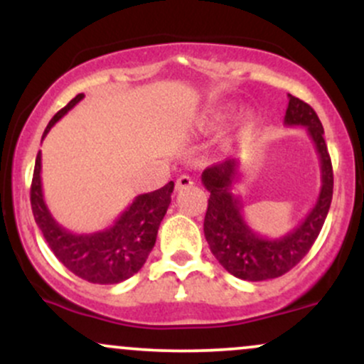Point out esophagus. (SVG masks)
I'll return each mask as SVG.
<instances>
[{
	"mask_svg": "<svg viewBox=\"0 0 364 364\" xmlns=\"http://www.w3.org/2000/svg\"><path fill=\"white\" fill-rule=\"evenodd\" d=\"M193 185V179H191L188 174H183V176H179L176 179V190H186V188H190Z\"/></svg>",
	"mask_w": 364,
	"mask_h": 364,
	"instance_id": "34e87169",
	"label": "esophagus"
}]
</instances>
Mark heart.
Here are the masks:
<instances>
[{"label": "heart", "mask_w": 364, "mask_h": 364, "mask_svg": "<svg viewBox=\"0 0 364 364\" xmlns=\"http://www.w3.org/2000/svg\"><path fill=\"white\" fill-rule=\"evenodd\" d=\"M232 106L229 102H223V104H214L208 109L203 111V114L198 118V128L202 132H214L228 119L229 112H231ZM255 121H257V116L252 109H243L240 111V114L236 116L235 127L237 129V133L248 132L250 128L253 127Z\"/></svg>", "instance_id": "obj_1"}]
</instances>
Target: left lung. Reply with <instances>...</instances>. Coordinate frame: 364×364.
I'll use <instances>...</instances> for the list:
<instances>
[{"label": "left lung", "mask_w": 364, "mask_h": 364, "mask_svg": "<svg viewBox=\"0 0 364 364\" xmlns=\"http://www.w3.org/2000/svg\"><path fill=\"white\" fill-rule=\"evenodd\" d=\"M284 124L304 127L315 144L320 159L321 188L316 203L298 228L281 237H265L255 232L241 214V202L231 191L240 179V161L214 164L202 173V183L210 198L203 232L210 252L220 265L243 281H267L281 277L303 260L318 237L321 225L327 219L333 191L332 162L323 140V127L311 106L289 94Z\"/></svg>", "instance_id": "obj_1"}]
</instances>
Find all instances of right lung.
Returning a JSON list of instances; mask_svg holds the SVG:
<instances>
[{
	"label": "right lung",
	"instance_id": "1",
	"mask_svg": "<svg viewBox=\"0 0 364 364\" xmlns=\"http://www.w3.org/2000/svg\"><path fill=\"white\" fill-rule=\"evenodd\" d=\"M82 99L83 94H78L53 116L44 129L43 140L54 123ZM173 190L174 183L169 181L156 191L139 195L111 228L90 235H75L58 224L46 205L39 152L31 186V205L46 243L70 272L94 284H118L127 281L144 267L156 245L159 225L168 212Z\"/></svg>",
	"mask_w": 364,
	"mask_h": 364
}]
</instances>
